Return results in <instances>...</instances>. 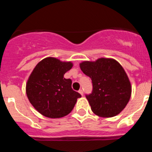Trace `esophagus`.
Wrapping results in <instances>:
<instances>
[{
	"instance_id": "obj_1",
	"label": "esophagus",
	"mask_w": 152,
	"mask_h": 152,
	"mask_svg": "<svg viewBox=\"0 0 152 152\" xmlns=\"http://www.w3.org/2000/svg\"><path fill=\"white\" fill-rule=\"evenodd\" d=\"M79 94H80V95H81V96H83V94H84V92H83V91L82 90H79Z\"/></svg>"
}]
</instances>
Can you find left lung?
<instances>
[{
    "label": "left lung",
    "mask_w": 152,
    "mask_h": 152,
    "mask_svg": "<svg viewBox=\"0 0 152 152\" xmlns=\"http://www.w3.org/2000/svg\"><path fill=\"white\" fill-rule=\"evenodd\" d=\"M80 68L92 80V93L86 97L93 113L108 118L123 111L131 97L132 87L121 64L113 58H100L83 61Z\"/></svg>",
    "instance_id": "left-lung-1"
}]
</instances>
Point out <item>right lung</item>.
I'll list each match as a JSON object with an SVG mask.
<instances>
[{
	"instance_id": "add662e5",
	"label": "right lung",
	"mask_w": 152,
	"mask_h": 152,
	"mask_svg": "<svg viewBox=\"0 0 152 152\" xmlns=\"http://www.w3.org/2000/svg\"><path fill=\"white\" fill-rule=\"evenodd\" d=\"M73 66L71 61L49 57L36 64L29 75L26 92L29 102L42 115L52 119L72 112L81 95L73 91L72 80L64 75Z\"/></svg>"
}]
</instances>
